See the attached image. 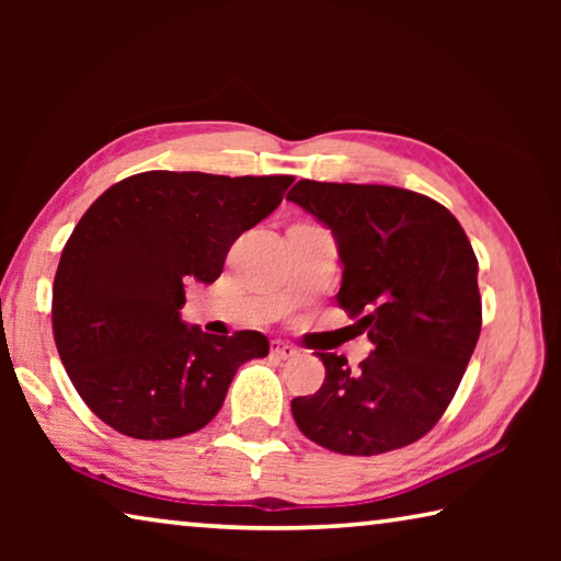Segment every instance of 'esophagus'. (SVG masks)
<instances>
[{
    "label": "esophagus",
    "mask_w": 561,
    "mask_h": 561,
    "mask_svg": "<svg viewBox=\"0 0 561 561\" xmlns=\"http://www.w3.org/2000/svg\"><path fill=\"white\" fill-rule=\"evenodd\" d=\"M270 351H272L274 358H291V356H297V348H294L291 344H287V341H279V339L272 341Z\"/></svg>",
    "instance_id": "obj_1"
}]
</instances>
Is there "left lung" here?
<instances>
[{
    "instance_id": "1",
    "label": "left lung",
    "mask_w": 561,
    "mask_h": 561,
    "mask_svg": "<svg viewBox=\"0 0 561 561\" xmlns=\"http://www.w3.org/2000/svg\"><path fill=\"white\" fill-rule=\"evenodd\" d=\"M287 201L336 240L339 307L374 351L317 354L327 378L291 401L299 431L341 455H378L423 438L450 405L482 327L478 260L450 210L391 185L299 180Z\"/></svg>"
}]
</instances>
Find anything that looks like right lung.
Returning <instances> with one entry per match:
<instances>
[{
	"instance_id": "1",
	"label": "right lung",
	"mask_w": 561,
	"mask_h": 561,
	"mask_svg": "<svg viewBox=\"0 0 561 561\" xmlns=\"http://www.w3.org/2000/svg\"><path fill=\"white\" fill-rule=\"evenodd\" d=\"M291 175L148 170L111 185L66 242L51 324L61 364L93 413L138 440L213 421L260 331L205 334L180 319L185 282L213 284L242 232L277 210Z\"/></svg>"
}]
</instances>
